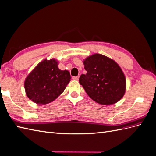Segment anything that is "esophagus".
Listing matches in <instances>:
<instances>
[{"label": "esophagus", "mask_w": 156, "mask_h": 156, "mask_svg": "<svg viewBox=\"0 0 156 156\" xmlns=\"http://www.w3.org/2000/svg\"><path fill=\"white\" fill-rule=\"evenodd\" d=\"M79 76H77V77H72V79H73V80H76V81L79 80Z\"/></svg>", "instance_id": "esophagus-1"}]
</instances>
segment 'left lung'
Instances as JSON below:
<instances>
[{
  "label": "left lung",
  "mask_w": 156,
  "mask_h": 156,
  "mask_svg": "<svg viewBox=\"0 0 156 156\" xmlns=\"http://www.w3.org/2000/svg\"><path fill=\"white\" fill-rule=\"evenodd\" d=\"M87 74L79 77V83L93 101L105 105L115 104L126 90V79L115 61L95 54L83 62Z\"/></svg>",
  "instance_id": "left-lung-1"
}]
</instances>
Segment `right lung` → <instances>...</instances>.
Returning a JSON list of instances; mask_svg holds the SVG:
<instances>
[{
    "mask_svg": "<svg viewBox=\"0 0 156 156\" xmlns=\"http://www.w3.org/2000/svg\"><path fill=\"white\" fill-rule=\"evenodd\" d=\"M54 59H44L26 77L24 88L27 97L39 105L54 101L65 90L71 76L67 70H60Z\"/></svg>",
    "mask_w": 156,
    "mask_h": 156,
    "instance_id": "1",
    "label": "right lung"
}]
</instances>
